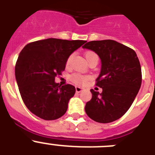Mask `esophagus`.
<instances>
[{"mask_svg": "<svg viewBox=\"0 0 155 155\" xmlns=\"http://www.w3.org/2000/svg\"><path fill=\"white\" fill-rule=\"evenodd\" d=\"M75 89H76V92H78V93H80L83 91V88H82L81 87H79V86H76Z\"/></svg>", "mask_w": 155, "mask_h": 155, "instance_id": "esophagus-1", "label": "esophagus"}]
</instances>
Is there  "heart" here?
I'll return each mask as SVG.
<instances>
[{"label":"heart","mask_w":155,"mask_h":155,"mask_svg":"<svg viewBox=\"0 0 155 155\" xmlns=\"http://www.w3.org/2000/svg\"><path fill=\"white\" fill-rule=\"evenodd\" d=\"M91 55H96V54L93 53V52H87V53H85V57L87 58V57H90V56ZM71 59V56H70L68 59V64L70 62ZM71 78H72V80H73L75 83H78V84H83V83H85V82L87 81V80H88V77L82 76V75L81 74H75L72 75Z\"/></svg>","instance_id":"b5f03b06"}]
</instances>
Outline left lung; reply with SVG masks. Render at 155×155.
I'll use <instances>...</instances> for the list:
<instances>
[{
	"mask_svg": "<svg viewBox=\"0 0 155 155\" xmlns=\"http://www.w3.org/2000/svg\"><path fill=\"white\" fill-rule=\"evenodd\" d=\"M82 48L94 51L101 60L96 85L102 91L90 90L92 97L85 105L86 114L101 124L118 120L130 109L141 85V68L137 53L111 39L87 42Z\"/></svg>",
	"mask_w": 155,
	"mask_h": 155,
	"instance_id": "8db88e82",
	"label": "left lung"
}]
</instances>
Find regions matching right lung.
<instances>
[{
  "label": "right lung",
  "instance_id": "1",
  "mask_svg": "<svg viewBox=\"0 0 155 155\" xmlns=\"http://www.w3.org/2000/svg\"><path fill=\"white\" fill-rule=\"evenodd\" d=\"M84 40L42 39L28 43L19 53L15 78L25 105L38 117L54 120L65 114L75 87L61 86L55 77L64 71L68 57Z\"/></svg>",
  "mask_w": 155,
  "mask_h": 155
}]
</instances>
